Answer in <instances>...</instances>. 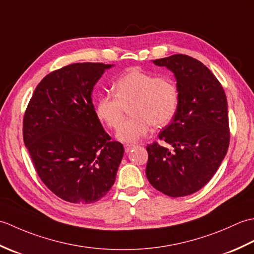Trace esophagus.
<instances>
[{
  "label": "esophagus",
  "instance_id": "1",
  "mask_svg": "<svg viewBox=\"0 0 254 254\" xmlns=\"http://www.w3.org/2000/svg\"><path fill=\"white\" fill-rule=\"evenodd\" d=\"M135 147V145H132V144H126L124 145V150H126L127 153H128L130 152V150L132 149V148H134Z\"/></svg>",
  "mask_w": 254,
  "mask_h": 254
}]
</instances>
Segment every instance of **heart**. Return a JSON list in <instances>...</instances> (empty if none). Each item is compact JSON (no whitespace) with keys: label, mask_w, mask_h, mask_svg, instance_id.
Here are the masks:
<instances>
[{"label":"heart","mask_w":254,"mask_h":254,"mask_svg":"<svg viewBox=\"0 0 254 254\" xmlns=\"http://www.w3.org/2000/svg\"><path fill=\"white\" fill-rule=\"evenodd\" d=\"M112 95H102L96 102V116L108 127L117 128L129 108L130 118L118 128L121 142L136 143L147 135L152 124L164 127L175 116L179 91L169 76L155 77L139 68H132L113 83Z\"/></svg>","instance_id":"heart-1"}]
</instances>
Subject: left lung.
Masks as SVG:
<instances>
[{"instance_id": "obj_1", "label": "left lung", "mask_w": 254, "mask_h": 254, "mask_svg": "<svg viewBox=\"0 0 254 254\" xmlns=\"http://www.w3.org/2000/svg\"><path fill=\"white\" fill-rule=\"evenodd\" d=\"M153 62L175 74L179 102L172 122L159 133L163 145H147L146 177L166 195H190L212 179L227 154V98L218 79L196 59L174 55Z\"/></svg>"}]
</instances>
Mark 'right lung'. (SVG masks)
I'll list each match as a JSON object with an SVG mask.
<instances>
[{
	"label": "right lung",
	"instance_id": "add662e5",
	"mask_svg": "<svg viewBox=\"0 0 254 254\" xmlns=\"http://www.w3.org/2000/svg\"><path fill=\"white\" fill-rule=\"evenodd\" d=\"M111 64L74 63L38 84L23 121L24 143L38 176L66 202L99 201L116 181L124 148L110 141L91 91Z\"/></svg>",
	"mask_w": 254,
	"mask_h": 254
}]
</instances>
